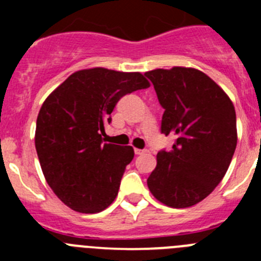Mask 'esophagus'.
Here are the masks:
<instances>
[{
  "instance_id": "1",
  "label": "esophagus",
  "mask_w": 261,
  "mask_h": 261,
  "mask_svg": "<svg viewBox=\"0 0 261 261\" xmlns=\"http://www.w3.org/2000/svg\"><path fill=\"white\" fill-rule=\"evenodd\" d=\"M145 149H135V153L137 154V155H140V154H144L145 153Z\"/></svg>"
}]
</instances>
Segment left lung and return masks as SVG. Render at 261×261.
I'll return each mask as SVG.
<instances>
[{"mask_svg": "<svg viewBox=\"0 0 261 261\" xmlns=\"http://www.w3.org/2000/svg\"><path fill=\"white\" fill-rule=\"evenodd\" d=\"M145 75L165 110L161 132L175 136L171 150L156 154L147 187L167 206L188 208L204 200L229 168L238 140L234 106L197 69L175 66Z\"/></svg>", "mask_w": 261, "mask_h": 261, "instance_id": "left-lung-1", "label": "left lung"}]
</instances>
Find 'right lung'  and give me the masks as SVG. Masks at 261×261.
<instances>
[{
    "instance_id": "1",
    "label": "right lung",
    "mask_w": 261,
    "mask_h": 261,
    "mask_svg": "<svg viewBox=\"0 0 261 261\" xmlns=\"http://www.w3.org/2000/svg\"><path fill=\"white\" fill-rule=\"evenodd\" d=\"M149 86L141 73L85 69L44 100L36 120V153L47 183L70 209L99 213L116 199L135 151L103 144L100 133L120 98Z\"/></svg>"
}]
</instances>
